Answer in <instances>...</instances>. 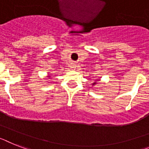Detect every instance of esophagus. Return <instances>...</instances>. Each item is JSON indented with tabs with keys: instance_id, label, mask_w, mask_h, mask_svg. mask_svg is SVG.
<instances>
[{
	"instance_id": "obj_1",
	"label": "esophagus",
	"mask_w": 149,
	"mask_h": 149,
	"mask_svg": "<svg viewBox=\"0 0 149 149\" xmlns=\"http://www.w3.org/2000/svg\"><path fill=\"white\" fill-rule=\"evenodd\" d=\"M76 66H77L76 64H72V66H71V68H72V70H75V69H76V67H77Z\"/></svg>"
}]
</instances>
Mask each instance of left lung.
<instances>
[{"label":"left lung","instance_id":"obj_1","mask_svg":"<svg viewBox=\"0 0 149 149\" xmlns=\"http://www.w3.org/2000/svg\"><path fill=\"white\" fill-rule=\"evenodd\" d=\"M95 83H96V82H94V83H93V85H95Z\"/></svg>","mask_w":149,"mask_h":149}]
</instances>
